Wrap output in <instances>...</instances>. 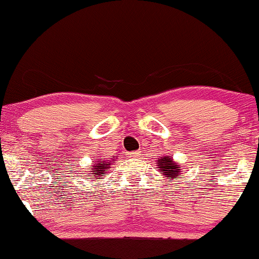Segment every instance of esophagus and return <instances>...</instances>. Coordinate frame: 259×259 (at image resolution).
Segmentation results:
<instances>
[{
	"label": "esophagus",
	"mask_w": 259,
	"mask_h": 259,
	"mask_svg": "<svg viewBox=\"0 0 259 259\" xmlns=\"http://www.w3.org/2000/svg\"><path fill=\"white\" fill-rule=\"evenodd\" d=\"M127 156H129L130 158H138V157L141 156V152H140V151H134V152L127 153Z\"/></svg>",
	"instance_id": "esophagus-1"
}]
</instances>
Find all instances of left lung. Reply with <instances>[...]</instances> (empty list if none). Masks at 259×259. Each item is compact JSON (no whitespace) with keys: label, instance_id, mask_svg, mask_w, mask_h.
<instances>
[{"label":"left lung","instance_id":"left-lung-1","mask_svg":"<svg viewBox=\"0 0 259 259\" xmlns=\"http://www.w3.org/2000/svg\"><path fill=\"white\" fill-rule=\"evenodd\" d=\"M158 165L159 170L163 171V175L169 180H171L173 178H178L180 177V171H181V167L179 164L174 162L173 158L170 156H162L158 159Z\"/></svg>","mask_w":259,"mask_h":259}]
</instances>
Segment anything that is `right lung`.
<instances>
[{"instance_id":"right-lung-1","label":"right lung","mask_w":259,"mask_h":259,"mask_svg":"<svg viewBox=\"0 0 259 259\" xmlns=\"http://www.w3.org/2000/svg\"><path fill=\"white\" fill-rule=\"evenodd\" d=\"M113 159H117V157L113 156V158H100L95 164H92L90 167V173H89L91 175H88V177H90L89 179H92V178H97V179L103 178L102 175L107 174V171L109 170V165L114 162Z\"/></svg>"}]
</instances>
